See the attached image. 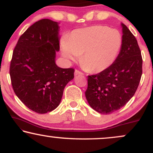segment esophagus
Returning <instances> with one entry per match:
<instances>
[{
	"label": "esophagus",
	"instance_id": "esophagus-1",
	"mask_svg": "<svg viewBox=\"0 0 153 153\" xmlns=\"http://www.w3.org/2000/svg\"><path fill=\"white\" fill-rule=\"evenodd\" d=\"M74 75H75V76H77V75H82V73H81V72H80L79 71H75V72H74Z\"/></svg>",
	"mask_w": 153,
	"mask_h": 153
}]
</instances>
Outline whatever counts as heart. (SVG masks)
Returning <instances> with one entry per match:
<instances>
[{
    "label": "heart",
    "instance_id": "obj_1",
    "mask_svg": "<svg viewBox=\"0 0 153 153\" xmlns=\"http://www.w3.org/2000/svg\"><path fill=\"white\" fill-rule=\"evenodd\" d=\"M122 39L116 29L106 26H91L71 33L62 43V55L68 62H80L91 73H101L113 64L122 47Z\"/></svg>",
    "mask_w": 153,
    "mask_h": 153
}]
</instances>
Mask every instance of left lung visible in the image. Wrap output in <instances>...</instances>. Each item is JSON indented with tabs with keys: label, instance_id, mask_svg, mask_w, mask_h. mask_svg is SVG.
Wrapping results in <instances>:
<instances>
[{
	"label": "left lung",
	"instance_id": "1",
	"mask_svg": "<svg viewBox=\"0 0 153 153\" xmlns=\"http://www.w3.org/2000/svg\"><path fill=\"white\" fill-rule=\"evenodd\" d=\"M121 25L122 43L117 59L105 71L88 76L85 98L91 108L102 114L120 109L132 98L143 73L137 41L127 26Z\"/></svg>",
	"mask_w": 153,
	"mask_h": 153
}]
</instances>
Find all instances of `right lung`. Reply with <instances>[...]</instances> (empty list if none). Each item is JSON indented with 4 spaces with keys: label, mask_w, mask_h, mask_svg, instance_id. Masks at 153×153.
Instances as JSON below:
<instances>
[{
    "label": "right lung",
    "mask_w": 153,
    "mask_h": 153,
    "mask_svg": "<svg viewBox=\"0 0 153 153\" xmlns=\"http://www.w3.org/2000/svg\"><path fill=\"white\" fill-rule=\"evenodd\" d=\"M59 23L44 19L34 23L19 38L10 66L11 84L17 97L29 109L45 114L60 103L74 69L56 65L59 50Z\"/></svg>",
    "instance_id": "obj_1"
}]
</instances>
